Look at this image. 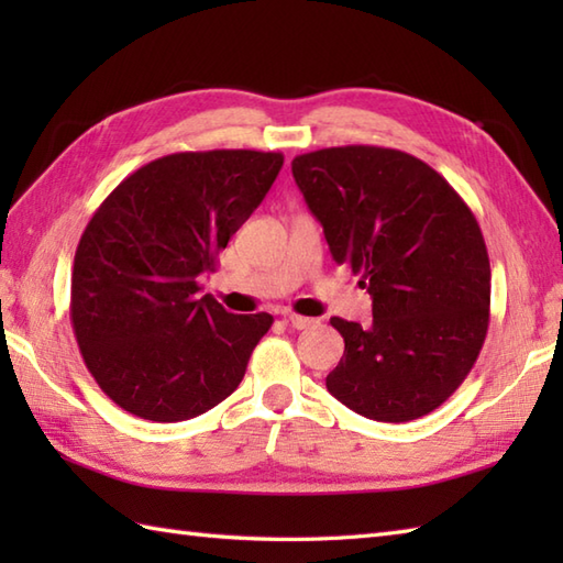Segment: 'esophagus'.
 Segmentation results:
<instances>
[{
  "label": "esophagus",
  "mask_w": 563,
  "mask_h": 563,
  "mask_svg": "<svg viewBox=\"0 0 563 563\" xmlns=\"http://www.w3.org/2000/svg\"><path fill=\"white\" fill-rule=\"evenodd\" d=\"M285 324H290L292 329H309V327H314L317 321L309 317H300V314H288L285 317Z\"/></svg>",
  "instance_id": "1"
}]
</instances>
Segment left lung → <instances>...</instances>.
Instances as JSON below:
<instances>
[{
    "mask_svg": "<svg viewBox=\"0 0 563 563\" xmlns=\"http://www.w3.org/2000/svg\"><path fill=\"white\" fill-rule=\"evenodd\" d=\"M331 256L361 273L373 324L331 317L345 351L327 389L382 423L421 418L470 375L488 331L492 266L479 222L445 178L387 147L292 159Z\"/></svg>",
    "mask_w": 563,
    "mask_h": 563,
    "instance_id": "obj_1",
    "label": "left lung"
}]
</instances>
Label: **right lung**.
Segmentation results:
<instances>
[{
	"label": "right lung",
	"mask_w": 563,
	"mask_h": 563,
	"mask_svg": "<svg viewBox=\"0 0 563 563\" xmlns=\"http://www.w3.org/2000/svg\"><path fill=\"white\" fill-rule=\"evenodd\" d=\"M280 152L166 154L93 212L71 271V329L91 377L157 423L206 413L239 387L273 317L232 314L198 278L266 198Z\"/></svg>",
	"instance_id": "1"
}]
</instances>
